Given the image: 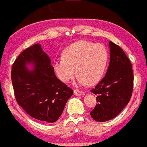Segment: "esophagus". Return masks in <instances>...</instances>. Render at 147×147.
Masks as SVG:
<instances>
[{"mask_svg": "<svg viewBox=\"0 0 147 147\" xmlns=\"http://www.w3.org/2000/svg\"><path fill=\"white\" fill-rule=\"evenodd\" d=\"M74 94L76 96H82L85 94V92L83 91H80L78 90H74Z\"/></svg>", "mask_w": 147, "mask_h": 147, "instance_id": "1", "label": "esophagus"}]
</instances>
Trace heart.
<instances>
[{
    "label": "heart",
    "mask_w": 147,
    "mask_h": 147,
    "mask_svg": "<svg viewBox=\"0 0 147 147\" xmlns=\"http://www.w3.org/2000/svg\"><path fill=\"white\" fill-rule=\"evenodd\" d=\"M108 60V50L105 45L79 40L64 49L62 58L55 60L53 67L63 83L74 79L77 72L78 84L94 85L102 79Z\"/></svg>",
    "instance_id": "1"
}]
</instances>
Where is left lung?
Listing matches in <instances>:
<instances>
[{
	"label": "left lung",
	"instance_id": "left-lung-1",
	"mask_svg": "<svg viewBox=\"0 0 147 147\" xmlns=\"http://www.w3.org/2000/svg\"><path fill=\"white\" fill-rule=\"evenodd\" d=\"M110 62L105 76L91 92L97 94V105L90 112L94 121L105 122L117 116L131 98L133 71L123 50L109 41Z\"/></svg>",
	"mask_w": 147,
	"mask_h": 147
}]
</instances>
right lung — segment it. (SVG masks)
I'll list each match as a JSON object with an SVG mask.
<instances>
[{"instance_id": "add662e5", "label": "right lung", "mask_w": 147, "mask_h": 147, "mask_svg": "<svg viewBox=\"0 0 147 147\" xmlns=\"http://www.w3.org/2000/svg\"><path fill=\"white\" fill-rule=\"evenodd\" d=\"M32 64L29 69L27 65ZM51 60L39 43L25 49L12 64L11 78L18 105L31 117L54 123L73 90L55 76Z\"/></svg>"}]
</instances>
